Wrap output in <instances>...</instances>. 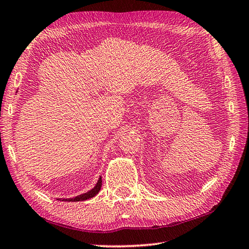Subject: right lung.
<instances>
[{
    "label": "right lung",
    "mask_w": 249,
    "mask_h": 249,
    "mask_svg": "<svg viewBox=\"0 0 249 249\" xmlns=\"http://www.w3.org/2000/svg\"><path fill=\"white\" fill-rule=\"evenodd\" d=\"M101 186H102V177H100L98 182H96V185L93 189H91L90 191H88L87 194H84V195H80L76 197H73V199H63L62 201H69V202H77V201H85V200H88L90 197H93L98 192L101 190Z\"/></svg>",
    "instance_id": "add662e5"
}]
</instances>
